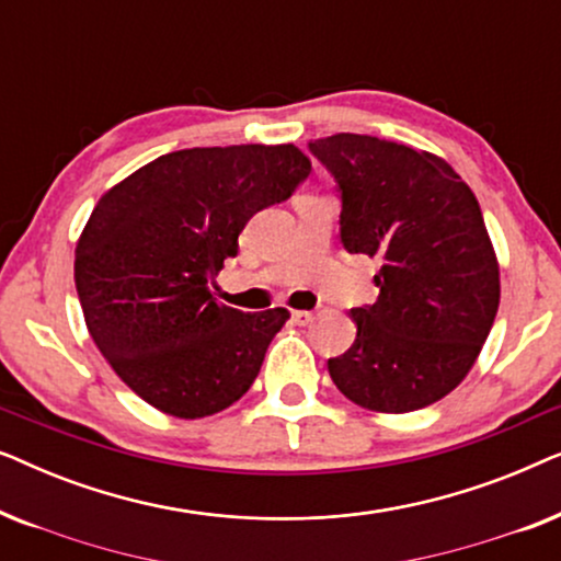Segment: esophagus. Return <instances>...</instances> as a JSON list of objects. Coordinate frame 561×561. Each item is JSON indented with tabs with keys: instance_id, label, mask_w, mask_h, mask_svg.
Segmentation results:
<instances>
[{
	"instance_id": "34e87169",
	"label": "esophagus",
	"mask_w": 561,
	"mask_h": 561,
	"mask_svg": "<svg viewBox=\"0 0 561 561\" xmlns=\"http://www.w3.org/2000/svg\"><path fill=\"white\" fill-rule=\"evenodd\" d=\"M290 319H294V324L306 327V324H311V321H313V313L311 311H294V313H290Z\"/></svg>"
}]
</instances>
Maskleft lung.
I'll use <instances>...</instances> for the list:
<instances>
[{
  "label": "left lung",
  "mask_w": 561,
  "mask_h": 561,
  "mask_svg": "<svg viewBox=\"0 0 561 561\" xmlns=\"http://www.w3.org/2000/svg\"><path fill=\"white\" fill-rule=\"evenodd\" d=\"M340 194V240L380 260L378 301L352 309L357 336L327 363L370 411L409 413L451 393L478 359L501 304L480 204L447 160L370 135L309 142Z\"/></svg>",
  "instance_id": "8db88e82"
}]
</instances>
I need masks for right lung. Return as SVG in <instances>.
<instances>
[{
  "mask_svg": "<svg viewBox=\"0 0 561 561\" xmlns=\"http://www.w3.org/2000/svg\"><path fill=\"white\" fill-rule=\"evenodd\" d=\"M309 173L296 145L191 148L99 198L76 244V290L91 340L142 401L202 419L248 393L288 311L229 309L211 286L244 225Z\"/></svg>",
  "mask_w": 561,
  "mask_h": 561,
  "instance_id": "add662e5",
  "label": "right lung"
}]
</instances>
